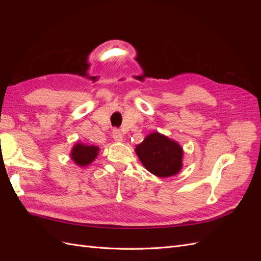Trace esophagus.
Masks as SVG:
<instances>
[{
	"mask_svg": "<svg viewBox=\"0 0 261 261\" xmlns=\"http://www.w3.org/2000/svg\"><path fill=\"white\" fill-rule=\"evenodd\" d=\"M112 137L116 141V143H121V141H123V135H122V133L118 130V129H114L113 130Z\"/></svg>",
	"mask_w": 261,
	"mask_h": 261,
	"instance_id": "esophagus-1",
	"label": "esophagus"
}]
</instances>
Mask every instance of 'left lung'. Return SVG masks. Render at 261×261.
Instances as JSON below:
<instances>
[{"instance_id":"8db88e82","label":"left lung","mask_w":261,"mask_h":261,"mask_svg":"<svg viewBox=\"0 0 261 261\" xmlns=\"http://www.w3.org/2000/svg\"><path fill=\"white\" fill-rule=\"evenodd\" d=\"M135 151L144 167L158 177L176 175L183 169V148L159 132L147 135Z\"/></svg>"}]
</instances>
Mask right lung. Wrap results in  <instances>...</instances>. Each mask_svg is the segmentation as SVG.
I'll return each instance as SVG.
<instances>
[{
    "label": "right lung",
    "mask_w": 261,
    "mask_h": 261,
    "mask_svg": "<svg viewBox=\"0 0 261 261\" xmlns=\"http://www.w3.org/2000/svg\"><path fill=\"white\" fill-rule=\"evenodd\" d=\"M100 151V148L98 146H90V145H85L81 141H77V143L73 146L72 150H70V159L74 161L75 164L81 168H86L87 165L92 163L96 158L98 156Z\"/></svg>",
    "instance_id": "obj_1"
}]
</instances>
